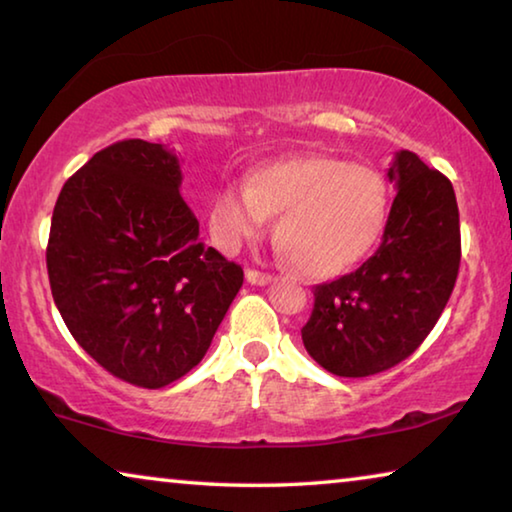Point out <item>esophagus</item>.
I'll list each match as a JSON object with an SVG mask.
<instances>
[{"instance_id":"obj_1","label":"esophagus","mask_w":512,"mask_h":512,"mask_svg":"<svg viewBox=\"0 0 512 512\" xmlns=\"http://www.w3.org/2000/svg\"><path fill=\"white\" fill-rule=\"evenodd\" d=\"M246 280H248L250 284H257V287H264V284H271V282H273V275H271V273L255 271V268H248V271H246Z\"/></svg>"}]
</instances>
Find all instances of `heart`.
<instances>
[{"label": "heart", "mask_w": 512, "mask_h": 512, "mask_svg": "<svg viewBox=\"0 0 512 512\" xmlns=\"http://www.w3.org/2000/svg\"><path fill=\"white\" fill-rule=\"evenodd\" d=\"M391 192L381 173L327 155L273 160L248 185L225 183L210 203L216 248L235 255L257 239L268 216L280 214L275 239L302 273L345 271L375 246L388 219Z\"/></svg>", "instance_id": "b5f03b06"}]
</instances>
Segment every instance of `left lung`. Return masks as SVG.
Wrapping results in <instances>:
<instances>
[{
    "label": "left lung",
    "instance_id": "1",
    "mask_svg": "<svg viewBox=\"0 0 512 512\" xmlns=\"http://www.w3.org/2000/svg\"><path fill=\"white\" fill-rule=\"evenodd\" d=\"M397 196L377 253L357 271L316 284L302 327L311 359L339 377H368L420 348L452 296L461 264L454 187L411 151L388 169Z\"/></svg>",
    "mask_w": 512,
    "mask_h": 512
}]
</instances>
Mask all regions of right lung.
<instances>
[{"label": "right lung", "instance_id": "right-lung-1", "mask_svg": "<svg viewBox=\"0 0 512 512\" xmlns=\"http://www.w3.org/2000/svg\"><path fill=\"white\" fill-rule=\"evenodd\" d=\"M162 144L94 153L51 216V296L76 343L110 375L162 388L205 357L244 271L198 237Z\"/></svg>", "mask_w": 512, "mask_h": 512}]
</instances>
